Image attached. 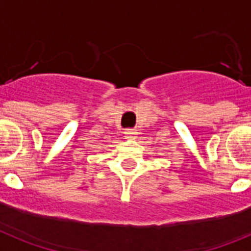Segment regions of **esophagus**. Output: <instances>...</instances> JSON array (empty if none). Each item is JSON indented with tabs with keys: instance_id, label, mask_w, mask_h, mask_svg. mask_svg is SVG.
<instances>
[{
	"instance_id": "esophagus-1",
	"label": "esophagus",
	"mask_w": 251,
	"mask_h": 251,
	"mask_svg": "<svg viewBox=\"0 0 251 251\" xmlns=\"http://www.w3.org/2000/svg\"><path fill=\"white\" fill-rule=\"evenodd\" d=\"M124 136H126L127 138H136L137 137V130L132 129V128H129V129H126L124 130Z\"/></svg>"
}]
</instances>
